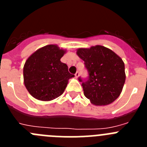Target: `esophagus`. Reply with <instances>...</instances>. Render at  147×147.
Wrapping results in <instances>:
<instances>
[{"instance_id": "1", "label": "esophagus", "mask_w": 147, "mask_h": 147, "mask_svg": "<svg viewBox=\"0 0 147 147\" xmlns=\"http://www.w3.org/2000/svg\"><path fill=\"white\" fill-rule=\"evenodd\" d=\"M79 76H80V73L77 71V72L75 74V78H76V79H78V78H79Z\"/></svg>"}]
</instances>
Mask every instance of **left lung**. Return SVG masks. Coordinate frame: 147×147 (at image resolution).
Wrapping results in <instances>:
<instances>
[{"label":"left lung","mask_w":147,"mask_h":147,"mask_svg":"<svg viewBox=\"0 0 147 147\" xmlns=\"http://www.w3.org/2000/svg\"><path fill=\"white\" fill-rule=\"evenodd\" d=\"M76 54L85 62L89 78L82 82L84 95L96 106H105L117 99L126 80L124 63L111 49L95 45L80 48ZM82 82L81 79H79Z\"/></svg>","instance_id":"8db88e82"}]
</instances>
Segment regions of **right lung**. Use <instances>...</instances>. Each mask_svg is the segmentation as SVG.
<instances>
[{"label":"right lung","instance_id":"1","mask_svg":"<svg viewBox=\"0 0 147 147\" xmlns=\"http://www.w3.org/2000/svg\"><path fill=\"white\" fill-rule=\"evenodd\" d=\"M66 51L57 45H47L26 59L23 82L34 98L49 102L63 93L68 80L74 76L68 72L67 65L60 61Z\"/></svg>","mask_w":147,"mask_h":147}]
</instances>
